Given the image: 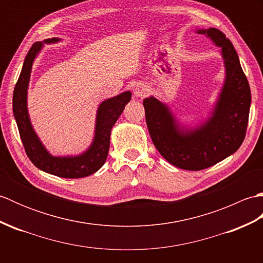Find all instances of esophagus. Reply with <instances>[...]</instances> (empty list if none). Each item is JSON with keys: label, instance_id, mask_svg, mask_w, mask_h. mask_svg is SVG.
Wrapping results in <instances>:
<instances>
[{"label": "esophagus", "instance_id": "1", "mask_svg": "<svg viewBox=\"0 0 263 263\" xmlns=\"http://www.w3.org/2000/svg\"><path fill=\"white\" fill-rule=\"evenodd\" d=\"M133 93H135L136 97L143 98L147 96L148 93V88L143 85V83H137V85L133 87Z\"/></svg>", "mask_w": 263, "mask_h": 263}]
</instances>
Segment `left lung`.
<instances>
[{"mask_svg": "<svg viewBox=\"0 0 263 263\" xmlns=\"http://www.w3.org/2000/svg\"><path fill=\"white\" fill-rule=\"evenodd\" d=\"M221 51L225 80L210 116L200 124L183 125L159 99L144 98L147 126L163 157L178 168L201 171L219 163L241 147L247 133L251 90L233 44L216 28L198 29Z\"/></svg>", "mask_w": 263, "mask_h": 263, "instance_id": "1", "label": "left lung"}]
</instances>
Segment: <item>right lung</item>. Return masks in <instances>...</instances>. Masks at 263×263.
Here are the masks:
<instances>
[{
    "label": "right lung",
    "mask_w": 263,
    "mask_h": 263,
    "mask_svg": "<svg viewBox=\"0 0 263 263\" xmlns=\"http://www.w3.org/2000/svg\"><path fill=\"white\" fill-rule=\"evenodd\" d=\"M61 38L45 39L33 44L22 65L21 73L13 91V115L18 125L26 154L38 170L59 177L80 178L96 173L105 164L109 150L111 127L131 100V91H124L115 97L105 99L98 106L92 142L86 152L76 156H53L44 146L31 124L27 106L28 87L33 61L41 53L44 44H55Z\"/></svg>",
    "instance_id": "obj_1"
}]
</instances>
